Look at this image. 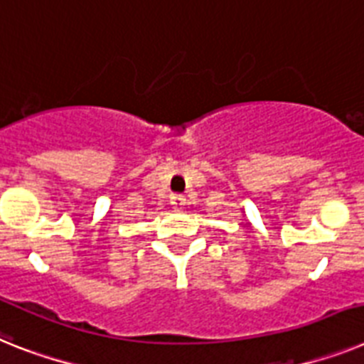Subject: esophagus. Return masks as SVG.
<instances>
[{
	"label": "esophagus",
	"mask_w": 364,
	"mask_h": 364,
	"mask_svg": "<svg viewBox=\"0 0 364 364\" xmlns=\"http://www.w3.org/2000/svg\"><path fill=\"white\" fill-rule=\"evenodd\" d=\"M184 204H186V197L182 193H173L171 195V206L176 210L180 208H184Z\"/></svg>",
	"instance_id": "1"
}]
</instances>
